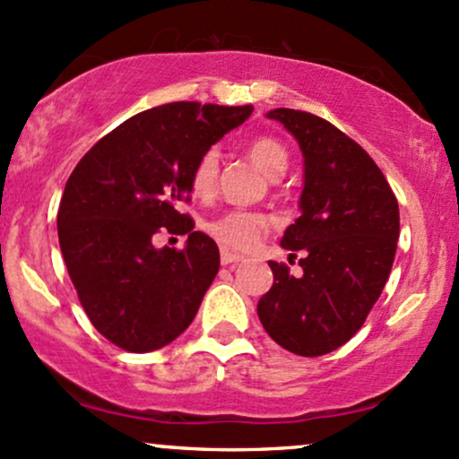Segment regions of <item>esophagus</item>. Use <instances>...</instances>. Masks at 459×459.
<instances>
[{"mask_svg":"<svg viewBox=\"0 0 459 459\" xmlns=\"http://www.w3.org/2000/svg\"><path fill=\"white\" fill-rule=\"evenodd\" d=\"M238 262H243V255L231 254V251H228V249H221V264L234 266V264H238Z\"/></svg>","mask_w":459,"mask_h":459,"instance_id":"obj_1","label":"esophagus"}]
</instances>
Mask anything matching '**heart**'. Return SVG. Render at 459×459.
Instances as JSON below:
<instances>
[{"mask_svg":"<svg viewBox=\"0 0 459 459\" xmlns=\"http://www.w3.org/2000/svg\"><path fill=\"white\" fill-rule=\"evenodd\" d=\"M247 156L251 162L269 178H280L288 167L286 149L273 138H255L247 147ZM216 175H219V153L216 149H208L195 162L193 173H190V188L199 197H205L214 190ZM271 225V221L264 214L247 212V210H231L228 214L216 216L208 223V231L219 240L223 247H230L234 251H249L257 245L262 231Z\"/></svg>","mask_w":459,"mask_h":459,"instance_id":"b5f03b06","label":"heart"}]
</instances>
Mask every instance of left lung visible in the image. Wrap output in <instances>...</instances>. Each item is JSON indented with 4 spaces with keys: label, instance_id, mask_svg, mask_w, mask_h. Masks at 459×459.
Returning a JSON list of instances; mask_svg holds the SVG:
<instances>
[{
    "label": "left lung",
    "instance_id": "1",
    "mask_svg": "<svg viewBox=\"0 0 459 459\" xmlns=\"http://www.w3.org/2000/svg\"><path fill=\"white\" fill-rule=\"evenodd\" d=\"M266 118L295 136L303 156L301 214L280 243L301 254V275L269 262L273 286L257 301V316L280 347L316 358L342 347L382 295L399 240V204L373 158L325 118L290 108Z\"/></svg>",
    "mask_w": 459,
    "mask_h": 459
}]
</instances>
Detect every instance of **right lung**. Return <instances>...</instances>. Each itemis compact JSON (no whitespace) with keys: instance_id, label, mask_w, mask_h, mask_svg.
Segmentation results:
<instances>
[{"instance_id":"obj_1","label":"right lung","mask_w":459,"mask_h":459,"mask_svg":"<svg viewBox=\"0 0 459 459\" xmlns=\"http://www.w3.org/2000/svg\"><path fill=\"white\" fill-rule=\"evenodd\" d=\"M251 112L199 101L138 112L71 173L58 210L60 251L91 323L117 347L156 351L193 323L221 257L178 204L193 193L202 153ZM160 227L189 234L182 252L152 245Z\"/></svg>"}]
</instances>
